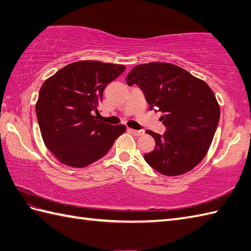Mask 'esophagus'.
<instances>
[{
    "label": "esophagus",
    "mask_w": 251,
    "mask_h": 251,
    "mask_svg": "<svg viewBox=\"0 0 251 251\" xmlns=\"http://www.w3.org/2000/svg\"><path fill=\"white\" fill-rule=\"evenodd\" d=\"M127 131H129L130 133H132L133 135H135V136H140V135H143V134H144V131H140V130H133V129H127Z\"/></svg>",
    "instance_id": "obj_1"
}]
</instances>
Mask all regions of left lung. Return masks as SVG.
<instances>
[{
  "instance_id": "1",
  "label": "left lung",
  "mask_w": 251,
  "mask_h": 251,
  "mask_svg": "<svg viewBox=\"0 0 251 251\" xmlns=\"http://www.w3.org/2000/svg\"><path fill=\"white\" fill-rule=\"evenodd\" d=\"M129 86L143 90L149 109L163 113L164 135L147 131L155 148L145 161L165 176L188 173L203 160L219 121V105L202 79L168 63L138 65L126 75Z\"/></svg>"
}]
</instances>
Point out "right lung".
<instances>
[{"label": "right lung", "mask_w": 251, "mask_h": 251, "mask_svg": "<svg viewBox=\"0 0 251 251\" xmlns=\"http://www.w3.org/2000/svg\"><path fill=\"white\" fill-rule=\"evenodd\" d=\"M126 70L124 65L81 60L47 78L39 91L36 115L41 136L56 160L83 168L111 149L126 126L98 120L103 90Z\"/></svg>", "instance_id": "obj_1"}]
</instances>
